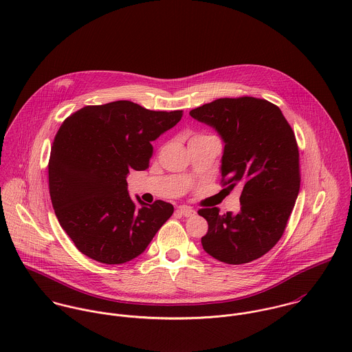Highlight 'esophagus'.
Masks as SVG:
<instances>
[{
	"instance_id": "1",
	"label": "esophagus",
	"mask_w": 352,
	"mask_h": 352,
	"mask_svg": "<svg viewBox=\"0 0 352 352\" xmlns=\"http://www.w3.org/2000/svg\"><path fill=\"white\" fill-rule=\"evenodd\" d=\"M177 211H179L182 215H184V217H192V215H195V210H194L192 207H188V206H180V207L177 208Z\"/></svg>"
}]
</instances>
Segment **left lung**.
Masks as SVG:
<instances>
[{
	"instance_id": "8db88e82",
	"label": "left lung",
	"mask_w": 352,
	"mask_h": 352,
	"mask_svg": "<svg viewBox=\"0 0 352 352\" xmlns=\"http://www.w3.org/2000/svg\"><path fill=\"white\" fill-rule=\"evenodd\" d=\"M190 115L225 142L222 187L243 190L239 214H219L218 207L198 211L208 223L203 250L226 264L253 261L280 240L300 192L294 131L279 107L251 96L217 99Z\"/></svg>"
}]
</instances>
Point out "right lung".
Here are the masks:
<instances>
[{"label": "right lung", "mask_w": 352, "mask_h": 352, "mask_svg": "<svg viewBox=\"0 0 352 352\" xmlns=\"http://www.w3.org/2000/svg\"><path fill=\"white\" fill-rule=\"evenodd\" d=\"M182 116L119 100L87 105L63 120L51 146L49 188L59 225L81 253L104 264L130 261L173 214L164 201L137 198V208L126 177L149 168L151 141Z\"/></svg>", "instance_id": "add662e5"}]
</instances>
